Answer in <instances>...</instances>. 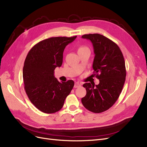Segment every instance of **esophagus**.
Here are the masks:
<instances>
[{"mask_svg":"<svg viewBox=\"0 0 147 147\" xmlns=\"http://www.w3.org/2000/svg\"><path fill=\"white\" fill-rule=\"evenodd\" d=\"M81 86V83H80L78 82H76L74 84V88H78V87H80Z\"/></svg>","mask_w":147,"mask_h":147,"instance_id":"esophagus-1","label":"esophagus"}]
</instances>
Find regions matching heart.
Listing matches in <instances>:
<instances>
[{
    "label": "heart",
    "mask_w": 147,
    "mask_h": 147,
    "mask_svg": "<svg viewBox=\"0 0 147 147\" xmlns=\"http://www.w3.org/2000/svg\"><path fill=\"white\" fill-rule=\"evenodd\" d=\"M85 48H87L86 47H81L79 48L78 51L79 50H83V49H85Z\"/></svg>",
    "instance_id": "b5f03b06"
}]
</instances>
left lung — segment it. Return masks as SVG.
Returning <instances> with one entry per match:
<instances>
[{
    "label": "left lung",
    "mask_w": 147,
    "mask_h": 147,
    "mask_svg": "<svg viewBox=\"0 0 147 147\" xmlns=\"http://www.w3.org/2000/svg\"><path fill=\"white\" fill-rule=\"evenodd\" d=\"M90 40L94 48V75L99 80L97 85L84 83L86 94L82 98L83 106L96 113L109 109L121 94L126 71L123 53L116 43L99 34L82 35Z\"/></svg>",
    "instance_id": "1"
}]
</instances>
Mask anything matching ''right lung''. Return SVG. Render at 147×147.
Listing matches in <instances>:
<instances>
[{
    "label": "right lung",
    "instance_id": "obj_1",
    "mask_svg": "<svg viewBox=\"0 0 147 147\" xmlns=\"http://www.w3.org/2000/svg\"><path fill=\"white\" fill-rule=\"evenodd\" d=\"M77 36L51 37L38 42L28 53L23 77L29 100L41 112L53 113L60 110L74 86L73 80L60 83L55 69L63 64L65 47Z\"/></svg>",
    "mask_w": 147,
    "mask_h": 147
}]
</instances>
